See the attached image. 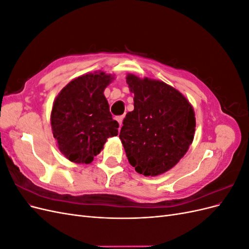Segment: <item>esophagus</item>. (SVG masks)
Wrapping results in <instances>:
<instances>
[{
  "mask_svg": "<svg viewBox=\"0 0 249 249\" xmlns=\"http://www.w3.org/2000/svg\"><path fill=\"white\" fill-rule=\"evenodd\" d=\"M124 115H122V116H117V117H116V120H117V123L119 124V125H120V126H122V124H123V120H124Z\"/></svg>",
  "mask_w": 249,
  "mask_h": 249,
  "instance_id": "obj_1",
  "label": "esophagus"
}]
</instances>
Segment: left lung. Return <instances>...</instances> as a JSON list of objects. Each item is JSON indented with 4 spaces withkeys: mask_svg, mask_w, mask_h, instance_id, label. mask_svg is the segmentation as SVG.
<instances>
[{
    "mask_svg": "<svg viewBox=\"0 0 249 249\" xmlns=\"http://www.w3.org/2000/svg\"><path fill=\"white\" fill-rule=\"evenodd\" d=\"M134 110L124 119L119 138L140 175L157 177L178 163L194 138L195 113L178 90L162 81L129 73Z\"/></svg>",
    "mask_w": 249,
    "mask_h": 249,
    "instance_id": "8db88e82",
    "label": "left lung"
}]
</instances>
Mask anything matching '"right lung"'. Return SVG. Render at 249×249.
Here are the masks:
<instances>
[{"instance_id": "right-lung-1", "label": "right lung", "mask_w": 249, "mask_h": 249, "mask_svg": "<svg viewBox=\"0 0 249 249\" xmlns=\"http://www.w3.org/2000/svg\"><path fill=\"white\" fill-rule=\"evenodd\" d=\"M114 80L104 71L71 80L53 104V136L66 159L89 164L101 153L109 137L117 136L119 124L112 118L105 88Z\"/></svg>"}]
</instances>
